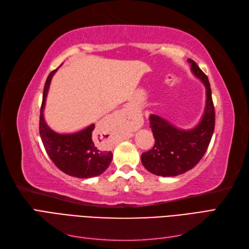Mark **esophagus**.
Wrapping results in <instances>:
<instances>
[{
	"label": "esophagus",
	"mask_w": 249,
	"mask_h": 249,
	"mask_svg": "<svg viewBox=\"0 0 249 249\" xmlns=\"http://www.w3.org/2000/svg\"><path fill=\"white\" fill-rule=\"evenodd\" d=\"M120 116H122V117H126V112H122V113H120Z\"/></svg>",
	"instance_id": "1"
}]
</instances>
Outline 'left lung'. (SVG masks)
I'll use <instances>...</instances> for the list:
<instances>
[{
	"instance_id": "8db88e82",
	"label": "left lung",
	"mask_w": 249,
	"mask_h": 249,
	"mask_svg": "<svg viewBox=\"0 0 249 249\" xmlns=\"http://www.w3.org/2000/svg\"><path fill=\"white\" fill-rule=\"evenodd\" d=\"M191 71L206 87V108L199 124L190 130H180L164 118L152 114L149 125L155 138L152 149L141 155L149 172L160 177H176L192 169L206 154L215 127V110L208 77L192 59Z\"/></svg>"
}]
</instances>
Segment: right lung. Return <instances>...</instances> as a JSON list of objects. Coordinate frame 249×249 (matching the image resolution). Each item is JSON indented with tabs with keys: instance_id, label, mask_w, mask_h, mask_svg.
<instances>
[{
	"instance_id": "right-lung-1",
	"label": "right lung",
	"mask_w": 249,
	"mask_h": 249,
	"mask_svg": "<svg viewBox=\"0 0 249 249\" xmlns=\"http://www.w3.org/2000/svg\"><path fill=\"white\" fill-rule=\"evenodd\" d=\"M57 70L46 81L39 117V134L46 152L56 166L66 175L88 178L102 175L112 161V153L105 149L94 124L72 134H59L51 130L43 117V109L51 84Z\"/></svg>"
}]
</instances>
